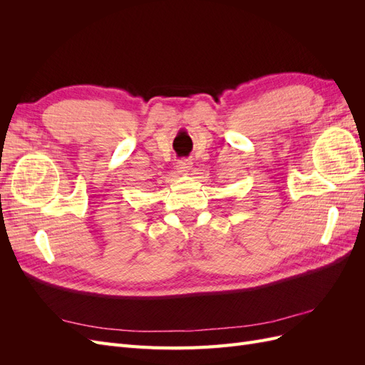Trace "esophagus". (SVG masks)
I'll use <instances>...</instances> for the list:
<instances>
[{"label": "esophagus", "mask_w": 365, "mask_h": 365, "mask_svg": "<svg viewBox=\"0 0 365 365\" xmlns=\"http://www.w3.org/2000/svg\"><path fill=\"white\" fill-rule=\"evenodd\" d=\"M192 161L189 160H180L176 163V170H178L181 175H189L192 172Z\"/></svg>", "instance_id": "1"}]
</instances>
